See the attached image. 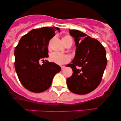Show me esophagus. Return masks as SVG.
<instances>
[{"instance_id":"34e87169","label":"esophagus","mask_w":121,"mask_h":121,"mask_svg":"<svg viewBox=\"0 0 121 121\" xmlns=\"http://www.w3.org/2000/svg\"><path fill=\"white\" fill-rule=\"evenodd\" d=\"M61 69L62 70V69H64L65 68V66H61Z\"/></svg>"}]
</instances>
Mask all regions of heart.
<instances>
[{"mask_svg":"<svg viewBox=\"0 0 121 121\" xmlns=\"http://www.w3.org/2000/svg\"><path fill=\"white\" fill-rule=\"evenodd\" d=\"M62 40L63 43H65L68 41H72V38L70 36L66 35L63 37ZM49 60L51 62L56 63L57 64L61 65L68 63L70 61V57L67 55H63V54L60 53L59 52H53L50 55Z\"/></svg>","mask_w":121,"mask_h":121,"instance_id":"heart-1","label":"heart"}]
</instances>
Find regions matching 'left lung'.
Listing matches in <instances>:
<instances>
[{
  "label": "left lung",
  "mask_w": 121,
  "mask_h": 121,
  "mask_svg": "<svg viewBox=\"0 0 121 121\" xmlns=\"http://www.w3.org/2000/svg\"><path fill=\"white\" fill-rule=\"evenodd\" d=\"M76 43V56L67 66L73 74L66 79L69 89L77 94H86L93 91L100 84L106 68V51L98 40L80 30H69Z\"/></svg>",
  "instance_id": "left-lung-1"
}]
</instances>
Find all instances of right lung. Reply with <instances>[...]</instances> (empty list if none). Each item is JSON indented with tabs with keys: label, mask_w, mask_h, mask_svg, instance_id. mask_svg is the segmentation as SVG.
Masks as SVG:
<instances>
[{
	"label": "right lung",
	"mask_w": 121,
	"mask_h": 121,
	"mask_svg": "<svg viewBox=\"0 0 121 121\" xmlns=\"http://www.w3.org/2000/svg\"><path fill=\"white\" fill-rule=\"evenodd\" d=\"M59 28L45 27L34 29L23 36L15 49V68L21 84L32 92L47 91L52 84L53 78L61 70L60 66L54 62L40 61L48 55L49 40Z\"/></svg>",
	"instance_id": "obj_1"
}]
</instances>
